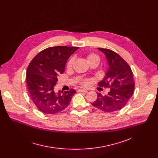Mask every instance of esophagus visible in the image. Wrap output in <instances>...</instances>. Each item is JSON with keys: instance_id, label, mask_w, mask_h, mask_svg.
<instances>
[{"instance_id": "obj_1", "label": "esophagus", "mask_w": 158, "mask_h": 158, "mask_svg": "<svg viewBox=\"0 0 158 158\" xmlns=\"http://www.w3.org/2000/svg\"><path fill=\"white\" fill-rule=\"evenodd\" d=\"M77 91H78V92H81V93H88V91H87V90L83 89H79L77 90Z\"/></svg>"}]
</instances>
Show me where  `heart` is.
<instances>
[{
	"instance_id": "obj_1",
	"label": "heart",
	"mask_w": 158,
	"mask_h": 158,
	"mask_svg": "<svg viewBox=\"0 0 158 158\" xmlns=\"http://www.w3.org/2000/svg\"><path fill=\"white\" fill-rule=\"evenodd\" d=\"M87 60L89 62V64L91 63V62H97L99 64V61H100V57L99 56V55H98L97 54H95V53H91L89 54L87 56ZM74 58L73 57H71L69 59V60H68V62H67V69H71L72 68V67L73 65V64H74ZM89 83V81L88 79H83L82 81H81V84L82 85H88Z\"/></svg>"
}]
</instances>
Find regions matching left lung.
Masks as SVG:
<instances>
[{"instance_id":"1","label":"left lung","mask_w":158,"mask_h":158,"mask_svg":"<svg viewBox=\"0 0 158 158\" xmlns=\"http://www.w3.org/2000/svg\"><path fill=\"white\" fill-rule=\"evenodd\" d=\"M106 56L108 69L105 77L98 83L99 87L109 88L107 95L98 94L92 105L106 112L121 109L134 93V81L129 64L116 52L108 49L98 48Z\"/></svg>"}]
</instances>
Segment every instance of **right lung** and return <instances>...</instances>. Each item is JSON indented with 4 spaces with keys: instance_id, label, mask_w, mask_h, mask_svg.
<instances>
[{
    "instance_id": "right-lung-1",
    "label": "right lung",
    "mask_w": 158,
    "mask_h": 158,
    "mask_svg": "<svg viewBox=\"0 0 158 158\" xmlns=\"http://www.w3.org/2000/svg\"><path fill=\"white\" fill-rule=\"evenodd\" d=\"M78 47L56 46L40 51L31 60L26 72L30 98L44 114H53L69 106L74 89L55 93L54 88L59 74L64 73L66 62Z\"/></svg>"
}]
</instances>
